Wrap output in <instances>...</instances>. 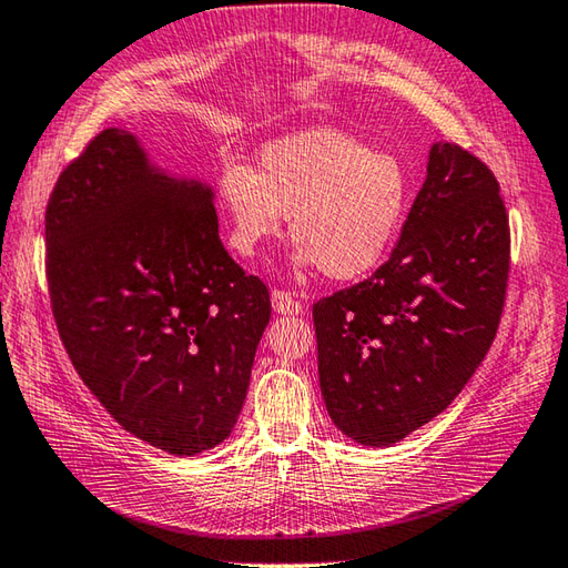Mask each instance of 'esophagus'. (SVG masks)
Segmentation results:
<instances>
[{
  "mask_svg": "<svg viewBox=\"0 0 568 568\" xmlns=\"http://www.w3.org/2000/svg\"><path fill=\"white\" fill-rule=\"evenodd\" d=\"M271 300H273V310L277 315H300L303 313V303L287 291H281V287H275V291L271 293Z\"/></svg>",
  "mask_w": 568,
  "mask_h": 568,
  "instance_id": "1",
  "label": "esophagus"
}]
</instances>
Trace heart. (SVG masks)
Instances as JSON below:
<instances>
[{
	"instance_id": "b5f03b06",
	"label": "heart",
	"mask_w": 568,
	"mask_h": 568,
	"mask_svg": "<svg viewBox=\"0 0 568 568\" xmlns=\"http://www.w3.org/2000/svg\"><path fill=\"white\" fill-rule=\"evenodd\" d=\"M229 246L251 258L281 236L283 214L300 261L354 281L384 261L408 204L402 162L339 130L313 128L265 144L258 166L226 162L216 182Z\"/></svg>"
}]
</instances>
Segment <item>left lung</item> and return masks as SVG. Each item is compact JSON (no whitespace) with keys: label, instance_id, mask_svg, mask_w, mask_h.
Listing matches in <instances>:
<instances>
[{"label":"left lung","instance_id":"8db88e82","mask_svg":"<svg viewBox=\"0 0 568 568\" xmlns=\"http://www.w3.org/2000/svg\"><path fill=\"white\" fill-rule=\"evenodd\" d=\"M507 277L493 170L460 144H433L388 261L313 305L322 398L344 436L392 446L446 410L497 335Z\"/></svg>","mask_w":568,"mask_h":568}]
</instances>
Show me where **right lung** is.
<instances>
[{
    "mask_svg": "<svg viewBox=\"0 0 568 568\" xmlns=\"http://www.w3.org/2000/svg\"><path fill=\"white\" fill-rule=\"evenodd\" d=\"M47 281L78 376L122 428L174 455L229 438L271 295L221 243L209 189L98 132L49 196Z\"/></svg>",
    "mask_w": 568,
    "mask_h": 568,
    "instance_id": "right-lung-1",
    "label": "right lung"
}]
</instances>
